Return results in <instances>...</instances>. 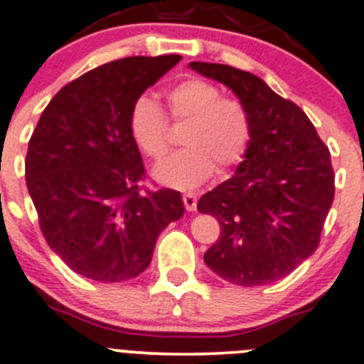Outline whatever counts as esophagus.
Listing matches in <instances>:
<instances>
[{
  "instance_id": "34e87169",
  "label": "esophagus",
  "mask_w": 364,
  "mask_h": 364,
  "mask_svg": "<svg viewBox=\"0 0 364 364\" xmlns=\"http://www.w3.org/2000/svg\"><path fill=\"white\" fill-rule=\"evenodd\" d=\"M182 201H183V207H186L187 212H194V210H196V207H198V200H196V196H194L193 193L183 194Z\"/></svg>"
}]
</instances>
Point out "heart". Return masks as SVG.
<instances>
[{
    "instance_id": "b5f03b06",
    "label": "heart",
    "mask_w": 364,
    "mask_h": 364,
    "mask_svg": "<svg viewBox=\"0 0 364 364\" xmlns=\"http://www.w3.org/2000/svg\"><path fill=\"white\" fill-rule=\"evenodd\" d=\"M170 115L187 121L182 131L186 147L154 168L157 182L175 189H193L217 171L240 164L249 151L252 126L242 101L223 96L205 78H186L166 92ZM129 131L134 144L151 159H161L170 147L168 119L151 96L141 95L129 110Z\"/></svg>"
}]
</instances>
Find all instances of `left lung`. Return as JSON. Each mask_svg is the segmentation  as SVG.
Wrapping results in <instances>:
<instances>
[{
	"mask_svg": "<svg viewBox=\"0 0 364 364\" xmlns=\"http://www.w3.org/2000/svg\"><path fill=\"white\" fill-rule=\"evenodd\" d=\"M228 85L247 108L249 151L226 182L198 201L220 224L205 263L220 279L243 287L287 277L316 252L335 198L331 154L305 112L256 75L228 65L189 63Z\"/></svg>",
	"mask_w": 364,
	"mask_h": 364,
	"instance_id": "left-lung-1",
	"label": "left lung"
}]
</instances>
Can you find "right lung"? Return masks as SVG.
<instances>
[{"mask_svg": "<svg viewBox=\"0 0 364 364\" xmlns=\"http://www.w3.org/2000/svg\"><path fill=\"white\" fill-rule=\"evenodd\" d=\"M181 55L117 59L66 84L40 117L26 183L48 247L75 273L124 282L145 272L161 231L186 212L178 191L140 193L145 166L131 105Z\"/></svg>", "mask_w": 364, "mask_h": 364, "instance_id": "obj_1", "label": "right lung"}]
</instances>
